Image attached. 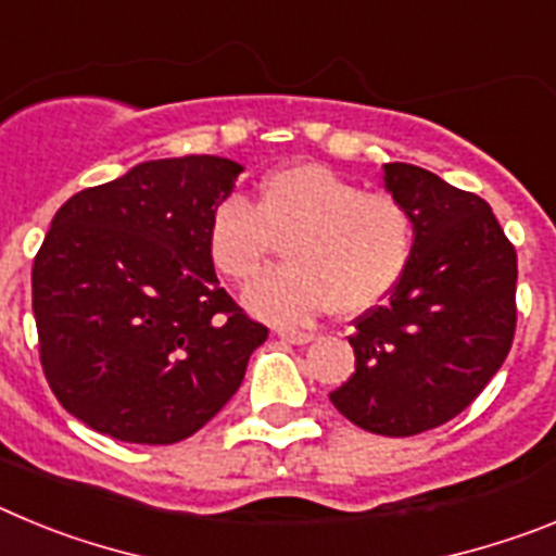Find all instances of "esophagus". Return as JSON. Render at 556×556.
Returning <instances> with one entry per match:
<instances>
[{
  "label": "esophagus",
  "mask_w": 556,
  "mask_h": 556,
  "mask_svg": "<svg viewBox=\"0 0 556 556\" xmlns=\"http://www.w3.org/2000/svg\"><path fill=\"white\" fill-rule=\"evenodd\" d=\"M278 337H281L283 342H289V345H308V342H312V339H314V333H308V331H289V328H281V331H278Z\"/></svg>",
  "instance_id": "34e87169"
}]
</instances>
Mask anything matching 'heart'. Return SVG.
<instances>
[{
	"label": "heart",
	"instance_id": "obj_1",
	"mask_svg": "<svg viewBox=\"0 0 556 556\" xmlns=\"http://www.w3.org/2000/svg\"><path fill=\"white\" fill-rule=\"evenodd\" d=\"M283 242L287 267L244 292V306L294 326L333 308L362 314L401 283L415 253V219L387 191H365L323 164L269 172L253 205L225 198L211 211V267L230 283L253 281Z\"/></svg>",
	"mask_w": 556,
	"mask_h": 556
}]
</instances>
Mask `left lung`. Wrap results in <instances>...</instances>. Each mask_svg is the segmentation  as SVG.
<instances>
[{
	"instance_id": "left-lung-1",
	"label": "left lung",
	"mask_w": 556,
	"mask_h": 556,
	"mask_svg": "<svg viewBox=\"0 0 556 556\" xmlns=\"http://www.w3.org/2000/svg\"><path fill=\"white\" fill-rule=\"evenodd\" d=\"M384 189L415 219V253L384 306L353 323L356 372L331 404L358 429L412 437L468 409L515 337L518 255L481 198L412 164Z\"/></svg>"
}]
</instances>
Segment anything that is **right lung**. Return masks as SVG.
<instances>
[{
  "label": "right lung",
  "mask_w": 556,
  "mask_h": 556,
  "mask_svg": "<svg viewBox=\"0 0 556 556\" xmlns=\"http://www.w3.org/2000/svg\"><path fill=\"white\" fill-rule=\"evenodd\" d=\"M244 166L159 159L58 208L33 264L41 365L68 415L141 445L180 443L242 384L267 328L219 287L205 236Z\"/></svg>",
  "instance_id": "add662e5"
}]
</instances>
